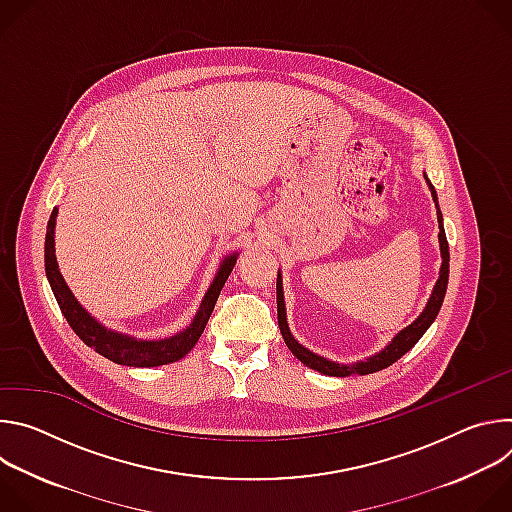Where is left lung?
Instances as JSON below:
<instances>
[{"label":"left lung","instance_id":"1","mask_svg":"<svg viewBox=\"0 0 512 512\" xmlns=\"http://www.w3.org/2000/svg\"><path fill=\"white\" fill-rule=\"evenodd\" d=\"M431 188V196L435 200V206H437V194H435V188L429 184ZM437 223H440V247H442V269H440V279H437L435 287H433V294L423 310V314L411 324L407 326L405 330H401L395 340L379 354L367 358V360H360L356 364H338V362H332V360H326L314 352H310L308 348H304L302 344L296 342V338L289 334V328H287V322H285V304H283V291H281V277H277V322H279V330H281V336L287 344V348L294 352V356L298 360H302L306 367L322 373V375H328V377H348V375H369V373H377V371H383L387 367H391L393 362H397L407 350H411L417 340L425 334V330L431 326V322L435 320L437 312H440L442 304H444V296H446V289H448V277H450V247H448V239H446V231H444V225H442V212H440V206H437Z\"/></svg>","mask_w":512,"mask_h":512}]
</instances>
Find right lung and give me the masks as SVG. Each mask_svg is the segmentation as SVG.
<instances>
[{
    "instance_id": "1",
    "label": "right lung",
    "mask_w": 512,
    "mask_h": 512,
    "mask_svg": "<svg viewBox=\"0 0 512 512\" xmlns=\"http://www.w3.org/2000/svg\"><path fill=\"white\" fill-rule=\"evenodd\" d=\"M54 218H56V208L50 214L48 229H46V241H44L46 277L50 281V287L54 291V298L60 306V312L64 314L70 328L75 330V334L87 346L95 348V352H99L101 356H105L117 364H123V367H160V364H170V362L180 360L184 354H188L192 350V346L198 342L200 334L206 328V322L214 310L218 294H221L227 277L231 275V271L235 267L237 255H231L223 261L192 326H188L184 332H180L172 338H166V340H154V342L135 340V338L111 332L105 326H101L95 318H91L83 310V306L75 300V296H72V291L68 289V285L64 283V279L58 271V263H56V255H54Z\"/></svg>"
}]
</instances>
